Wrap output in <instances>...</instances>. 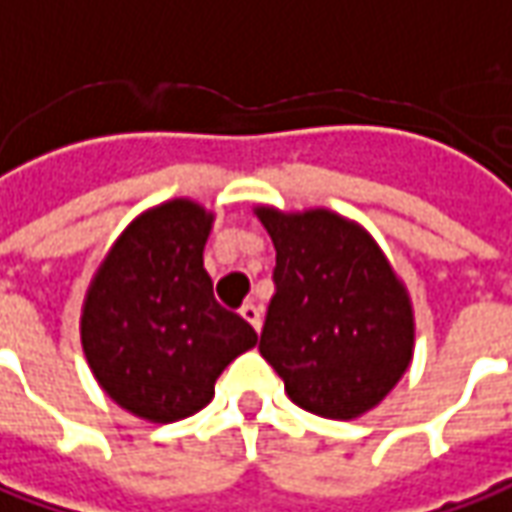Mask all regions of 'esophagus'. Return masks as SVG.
<instances>
[{
    "instance_id": "34e87169",
    "label": "esophagus",
    "mask_w": 512,
    "mask_h": 512,
    "mask_svg": "<svg viewBox=\"0 0 512 512\" xmlns=\"http://www.w3.org/2000/svg\"><path fill=\"white\" fill-rule=\"evenodd\" d=\"M240 317H243V320H246L249 326L255 328V331H260V323H263V320H260V306H255L252 300L240 306Z\"/></svg>"
}]
</instances>
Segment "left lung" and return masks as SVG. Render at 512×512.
Wrapping results in <instances>:
<instances>
[{"mask_svg": "<svg viewBox=\"0 0 512 512\" xmlns=\"http://www.w3.org/2000/svg\"><path fill=\"white\" fill-rule=\"evenodd\" d=\"M257 218L272 235L274 294L260 354L294 405L328 419L371 411L408 371L414 311L374 238L328 209Z\"/></svg>", "mask_w": 512, "mask_h": 512, "instance_id": "8db88e82", "label": "left lung"}]
</instances>
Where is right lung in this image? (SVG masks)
<instances>
[{
	"label": "right lung",
	"mask_w": 512,
	"mask_h": 512,
	"mask_svg": "<svg viewBox=\"0 0 512 512\" xmlns=\"http://www.w3.org/2000/svg\"><path fill=\"white\" fill-rule=\"evenodd\" d=\"M212 215L169 201L135 218L98 266L81 311V345L98 385L124 411L178 422L209 405L215 379L257 343L203 269Z\"/></svg>",
	"instance_id": "obj_1"
}]
</instances>
